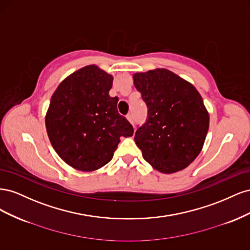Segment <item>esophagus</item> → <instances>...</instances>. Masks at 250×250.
<instances>
[{
  "label": "esophagus",
  "instance_id": "obj_1",
  "mask_svg": "<svg viewBox=\"0 0 250 250\" xmlns=\"http://www.w3.org/2000/svg\"><path fill=\"white\" fill-rule=\"evenodd\" d=\"M126 118H127V120L129 121V122L133 125V123H134V120H133V117H132L131 113H128V115L126 116Z\"/></svg>",
  "mask_w": 250,
  "mask_h": 250
}]
</instances>
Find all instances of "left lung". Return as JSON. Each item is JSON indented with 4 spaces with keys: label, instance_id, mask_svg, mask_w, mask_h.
<instances>
[{
    "label": "left lung",
    "instance_id": "8db88e82",
    "mask_svg": "<svg viewBox=\"0 0 250 250\" xmlns=\"http://www.w3.org/2000/svg\"><path fill=\"white\" fill-rule=\"evenodd\" d=\"M134 86L148 108L134 141L144 160L163 173L187 168L206 141L209 118L191 83L166 69L133 75Z\"/></svg>",
    "mask_w": 250,
    "mask_h": 250
}]
</instances>
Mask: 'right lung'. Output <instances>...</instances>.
I'll use <instances>...</instances> for the list:
<instances>
[{
  "label": "right lung",
  "mask_w": 250,
  "mask_h": 250,
  "mask_svg": "<svg viewBox=\"0 0 250 250\" xmlns=\"http://www.w3.org/2000/svg\"><path fill=\"white\" fill-rule=\"evenodd\" d=\"M112 76L87 65L65 78L51 98L46 116L48 137L71 167L94 171L111 161L121 137L133 127L121 116L118 97H110Z\"/></svg>",
  "instance_id": "right-lung-1"
}]
</instances>
